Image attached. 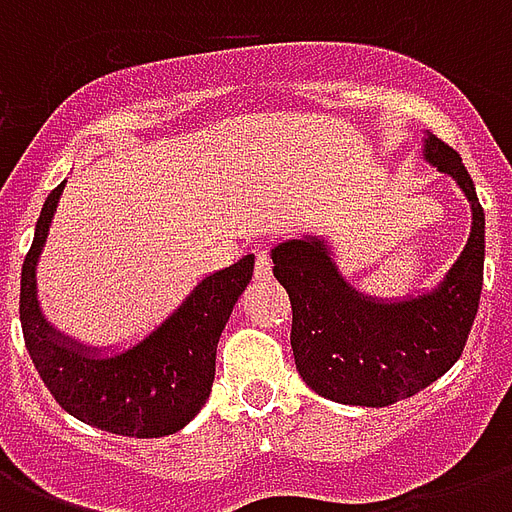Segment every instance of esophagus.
<instances>
[{"label":"esophagus","mask_w":512,"mask_h":512,"mask_svg":"<svg viewBox=\"0 0 512 512\" xmlns=\"http://www.w3.org/2000/svg\"><path fill=\"white\" fill-rule=\"evenodd\" d=\"M273 268H271V257L268 252H257V263H255V281H271Z\"/></svg>","instance_id":"obj_1"}]
</instances>
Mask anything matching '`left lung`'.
<instances>
[{
	"label": "left lung",
	"mask_w": 512,
	"mask_h": 512,
	"mask_svg": "<svg viewBox=\"0 0 512 512\" xmlns=\"http://www.w3.org/2000/svg\"><path fill=\"white\" fill-rule=\"evenodd\" d=\"M422 159L457 183L470 204L460 257L430 289L366 295L337 265L327 236L303 233L271 249L273 276L292 303V353L319 396L348 406H390L436 382L462 356L484 287V209L460 154L433 132Z\"/></svg>",
	"instance_id": "1"
}]
</instances>
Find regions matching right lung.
<instances>
[{
    "label": "right lung",
    "mask_w": 512,
    "mask_h": 512,
    "mask_svg": "<svg viewBox=\"0 0 512 512\" xmlns=\"http://www.w3.org/2000/svg\"><path fill=\"white\" fill-rule=\"evenodd\" d=\"M66 183L47 196L20 271V327L52 398L84 425L116 436H172L201 412L215 380L217 340L247 289L255 255L207 273L162 321L124 345H90L58 329L39 305L36 271Z\"/></svg>",
    "instance_id": "obj_1"
}]
</instances>
